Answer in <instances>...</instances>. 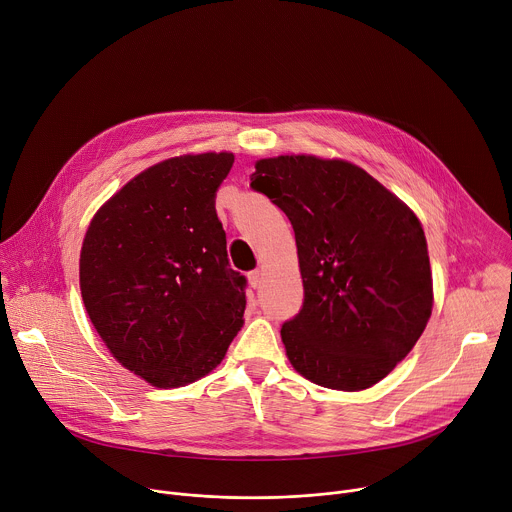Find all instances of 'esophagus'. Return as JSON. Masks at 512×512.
Here are the masks:
<instances>
[{"instance_id": "esophagus-1", "label": "esophagus", "mask_w": 512, "mask_h": 512, "mask_svg": "<svg viewBox=\"0 0 512 512\" xmlns=\"http://www.w3.org/2000/svg\"><path fill=\"white\" fill-rule=\"evenodd\" d=\"M247 277H249L251 287H259V285H261V279H263V273H261L259 269H255V271H251Z\"/></svg>"}]
</instances>
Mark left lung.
<instances>
[{"label":"left lung","instance_id":"8db88e82","mask_svg":"<svg viewBox=\"0 0 512 512\" xmlns=\"http://www.w3.org/2000/svg\"><path fill=\"white\" fill-rule=\"evenodd\" d=\"M251 186L287 214L296 233L306 296L300 314L281 326L291 367L326 389L377 385L431 316L419 218L369 172L338 158H263Z\"/></svg>","mask_w":512,"mask_h":512}]
</instances>
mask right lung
Returning a JSON list of instances; mask_svg holds the SVG:
<instances>
[{
    "mask_svg": "<svg viewBox=\"0 0 512 512\" xmlns=\"http://www.w3.org/2000/svg\"><path fill=\"white\" fill-rule=\"evenodd\" d=\"M231 152L168 158L133 176L91 218L79 279L113 358L158 389L214 371L243 328L247 279L231 269L214 208Z\"/></svg>",
    "mask_w": 512,
    "mask_h": 512,
    "instance_id": "1",
    "label": "right lung"
}]
</instances>
